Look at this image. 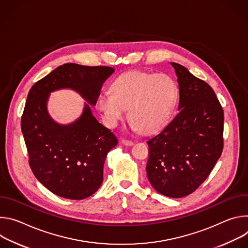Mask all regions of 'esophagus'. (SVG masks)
Instances as JSON below:
<instances>
[{"instance_id": "esophagus-1", "label": "esophagus", "mask_w": 248, "mask_h": 248, "mask_svg": "<svg viewBox=\"0 0 248 248\" xmlns=\"http://www.w3.org/2000/svg\"><path fill=\"white\" fill-rule=\"evenodd\" d=\"M122 143L125 146H131V145H133V141L127 140V139H122Z\"/></svg>"}]
</instances>
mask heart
<instances>
[{
  "instance_id": "1",
  "label": "heart",
  "mask_w": 248,
  "mask_h": 248,
  "mask_svg": "<svg viewBox=\"0 0 248 248\" xmlns=\"http://www.w3.org/2000/svg\"><path fill=\"white\" fill-rule=\"evenodd\" d=\"M179 99V87L168 75L129 70L112 84V93H101L96 102L108 125L115 126L128 109L131 125L153 133L170 120Z\"/></svg>"
}]
</instances>
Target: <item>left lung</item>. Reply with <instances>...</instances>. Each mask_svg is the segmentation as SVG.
<instances>
[{
    "label": "left lung",
    "instance_id": "8db88e82",
    "mask_svg": "<svg viewBox=\"0 0 248 248\" xmlns=\"http://www.w3.org/2000/svg\"><path fill=\"white\" fill-rule=\"evenodd\" d=\"M178 77L179 113L150 138L147 176L161 194L181 198L208 178L224 148V110L214 90L184 65L170 62Z\"/></svg>",
    "mask_w": 248,
    "mask_h": 248
}]
</instances>
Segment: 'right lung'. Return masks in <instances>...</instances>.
I'll return each mask as SVG.
<instances>
[{
    "instance_id": "obj_1",
    "label": "right lung",
    "mask_w": 248,
    "mask_h": 248,
    "mask_svg": "<svg viewBox=\"0 0 248 248\" xmlns=\"http://www.w3.org/2000/svg\"><path fill=\"white\" fill-rule=\"evenodd\" d=\"M113 73L110 66L64 63L38 80L28 93L21 116L28 163L36 179L61 197L81 200L97 191L106 156L117 146L118 138L98 123L88 105L77 122L59 125L47 113L49 93L73 88L95 105L102 84Z\"/></svg>"
}]
</instances>
